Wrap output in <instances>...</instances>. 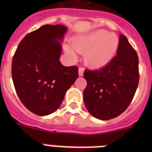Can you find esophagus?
Wrapping results in <instances>:
<instances>
[{
  "label": "esophagus",
  "mask_w": 152,
  "mask_h": 152,
  "mask_svg": "<svg viewBox=\"0 0 152 152\" xmlns=\"http://www.w3.org/2000/svg\"><path fill=\"white\" fill-rule=\"evenodd\" d=\"M83 71H84L83 68H82V67H80V68H79V76H83Z\"/></svg>",
  "instance_id": "1"
}]
</instances>
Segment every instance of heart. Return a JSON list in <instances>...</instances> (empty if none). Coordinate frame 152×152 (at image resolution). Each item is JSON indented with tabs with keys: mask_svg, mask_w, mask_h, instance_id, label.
<instances>
[{
	"mask_svg": "<svg viewBox=\"0 0 152 152\" xmlns=\"http://www.w3.org/2000/svg\"><path fill=\"white\" fill-rule=\"evenodd\" d=\"M74 50L79 53H85L86 64L92 68H100L110 61L119 46V39L115 34H109L105 30H98L88 35L72 40ZM72 58L76 59L75 53L67 49Z\"/></svg>",
	"mask_w": 152,
	"mask_h": 152,
	"instance_id": "heart-1",
	"label": "heart"
}]
</instances>
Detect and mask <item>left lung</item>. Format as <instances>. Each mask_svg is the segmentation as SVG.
<instances>
[{
  "label": "left lung",
  "mask_w": 152,
  "mask_h": 152,
  "mask_svg": "<svg viewBox=\"0 0 152 152\" xmlns=\"http://www.w3.org/2000/svg\"><path fill=\"white\" fill-rule=\"evenodd\" d=\"M83 101L100 120L117 118L131 103L139 83V58L127 38L120 34L117 55L97 70L85 69Z\"/></svg>",
  "instance_id": "8db88e82"
}]
</instances>
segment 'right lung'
<instances>
[{"label":"right lung","mask_w":152,"mask_h":152,"mask_svg":"<svg viewBox=\"0 0 152 152\" xmlns=\"http://www.w3.org/2000/svg\"><path fill=\"white\" fill-rule=\"evenodd\" d=\"M67 27L44 25L28 33L19 44L12 62V77L18 97L37 115L53 113L67 90L78 78V67L60 62V43Z\"/></svg>","instance_id":"add662e5"}]
</instances>
